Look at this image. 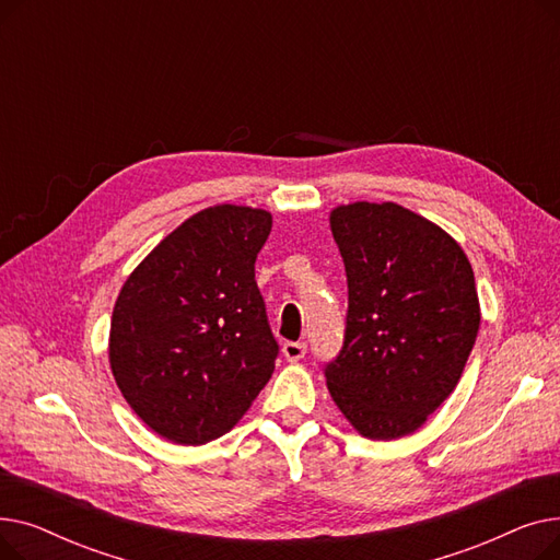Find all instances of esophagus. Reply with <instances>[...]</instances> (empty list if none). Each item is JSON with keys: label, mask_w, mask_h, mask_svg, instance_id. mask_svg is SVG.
Wrapping results in <instances>:
<instances>
[{"label": "esophagus", "mask_w": 560, "mask_h": 560, "mask_svg": "<svg viewBox=\"0 0 560 560\" xmlns=\"http://www.w3.org/2000/svg\"><path fill=\"white\" fill-rule=\"evenodd\" d=\"M281 351L288 361H300L306 354V342H283Z\"/></svg>", "instance_id": "obj_1"}]
</instances>
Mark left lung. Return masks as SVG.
Returning <instances> with one entry per match:
<instances>
[{"label":"left lung","instance_id":"1","mask_svg":"<svg viewBox=\"0 0 560 560\" xmlns=\"http://www.w3.org/2000/svg\"><path fill=\"white\" fill-rule=\"evenodd\" d=\"M329 224L349 308L327 388L361 435H408L454 393L475 347L472 265L447 231L393 201L338 206Z\"/></svg>","mask_w":560,"mask_h":560}]
</instances>
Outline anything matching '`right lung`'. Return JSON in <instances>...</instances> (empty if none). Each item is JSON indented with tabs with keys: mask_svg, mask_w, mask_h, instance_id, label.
I'll return each instance as SVG.
<instances>
[{
	"mask_svg": "<svg viewBox=\"0 0 560 560\" xmlns=\"http://www.w3.org/2000/svg\"><path fill=\"white\" fill-rule=\"evenodd\" d=\"M272 215L220 203L176 226L117 295L108 361L136 416L176 445L231 431L275 372L254 262Z\"/></svg>",
	"mask_w": 560,
	"mask_h": 560,
	"instance_id": "1",
	"label": "right lung"
}]
</instances>
